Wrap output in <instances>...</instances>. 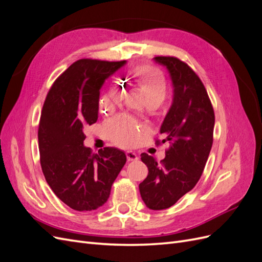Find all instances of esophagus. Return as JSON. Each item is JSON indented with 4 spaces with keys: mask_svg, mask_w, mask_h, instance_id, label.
I'll use <instances>...</instances> for the list:
<instances>
[{
    "mask_svg": "<svg viewBox=\"0 0 262 262\" xmlns=\"http://www.w3.org/2000/svg\"><path fill=\"white\" fill-rule=\"evenodd\" d=\"M126 155V160L129 162H134V161H138L139 160V156L137 155V153L132 152V150H128V152L125 153Z\"/></svg>",
    "mask_w": 262,
    "mask_h": 262,
    "instance_id": "esophagus-1",
    "label": "esophagus"
}]
</instances>
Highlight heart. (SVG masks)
<instances>
[{
    "label": "heart",
    "mask_w": 262,
    "mask_h": 262,
    "mask_svg": "<svg viewBox=\"0 0 262 262\" xmlns=\"http://www.w3.org/2000/svg\"><path fill=\"white\" fill-rule=\"evenodd\" d=\"M134 80L146 95L148 104H158L166 96V80L160 70L154 67H141L134 72ZM123 99V92L120 86L115 85L98 102L99 113H104L112 104H120ZM140 126L129 117H117L105 123V132L114 143L120 146H132L139 138Z\"/></svg>",
    "instance_id": "1"
}]
</instances>
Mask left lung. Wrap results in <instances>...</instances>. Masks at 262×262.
Here are the masks:
<instances>
[{
  "instance_id": "8db88e82",
  "label": "left lung",
  "mask_w": 262,
  "mask_h": 262,
  "mask_svg": "<svg viewBox=\"0 0 262 262\" xmlns=\"http://www.w3.org/2000/svg\"><path fill=\"white\" fill-rule=\"evenodd\" d=\"M154 60L168 70L173 87L172 104L161 126L166 137L162 142L169 141L171 145L161 163L153 156L141 154L148 175L139 189L148 209L164 210L199 181L212 147L215 117L207 90L187 63L175 57Z\"/></svg>"
}]
</instances>
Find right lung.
Returning <instances> with one entry per match:
<instances>
[{
  "mask_svg": "<svg viewBox=\"0 0 262 262\" xmlns=\"http://www.w3.org/2000/svg\"><path fill=\"white\" fill-rule=\"evenodd\" d=\"M125 64L81 59L52 84L38 129L40 165L54 194L71 209L96 210L126 162L122 150L105 147L93 153L84 146V128L97 121L99 91Z\"/></svg>",
  "mask_w": 262,
  "mask_h": 262,
  "instance_id": "add662e5",
  "label": "right lung"
}]
</instances>
